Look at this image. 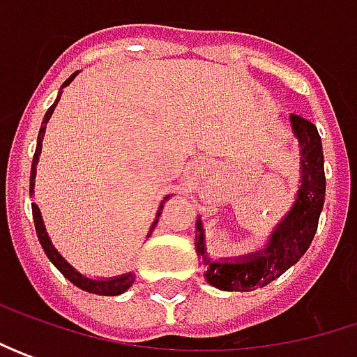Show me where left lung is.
<instances>
[{"label":"left lung","mask_w":357,"mask_h":357,"mask_svg":"<svg viewBox=\"0 0 357 357\" xmlns=\"http://www.w3.org/2000/svg\"><path fill=\"white\" fill-rule=\"evenodd\" d=\"M290 121L300 141L302 185L292 211L274 228L264 252L244 256L240 262H213L204 252L202 222L197 220V252L206 264L204 278L214 288L228 292H248L254 288H262L296 264L312 244L326 195L322 139L316 125L308 119L290 115Z\"/></svg>","instance_id":"left-lung-1"}]
</instances>
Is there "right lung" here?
Returning <instances> with one entry per match:
<instances>
[{
    "mask_svg": "<svg viewBox=\"0 0 357 357\" xmlns=\"http://www.w3.org/2000/svg\"><path fill=\"white\" fill-rule=\"evenodd\" d=\"M77 73L69 77L65 83H63V87H67L73 79H75ZM61 87V89H63ZM59 99H61V95L57 97V101L49 107V111L45 113V119H43V127L39 129V137H37V149H35V155H33V165H31V178H29V188L33 190L35 185V167H37V162H39V155H41V141H43V137H45V123H47L51 115H53V111H55V105L59 103ZM169 199V197H167ZM165 202V200H162ZM162 202H160V206H158V214L162 211ZM31 211H33V222H35V232H37V238L41 242V246H43V250L47 254V258L57 266V270L61 272L63 276L67 278V280L71 282V284H75L77 288H81V290H85V292H91V294H99V296H119L123 294L125 290H129L130 286H132V282H135V274H123V276H117V278H111V280H91L87 276H83V274H79L75 268L71 266L65 258H63L61 254L55 250V246L51 244V240H49L47 232H45V227H43V220H41V213H39V208H37V204L31 202ZM157 214V216H158ZM158 220V218H157ZM157 220L153 222V227H151V232L155 230L157 227ZM151 232H149V236H151Z\"/></svg>",
    "mask_w": 357,
    "mask_h": 357,
    "instance_id": "add662e5",
    "label": "right lung"
}]
</instances>
